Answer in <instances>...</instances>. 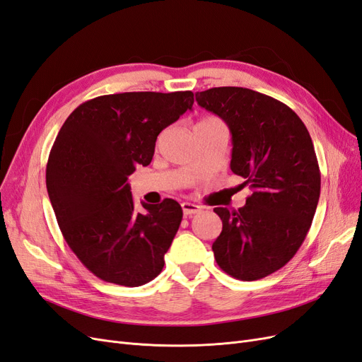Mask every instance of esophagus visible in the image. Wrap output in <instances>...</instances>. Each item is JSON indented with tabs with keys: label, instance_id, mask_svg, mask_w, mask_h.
Segmentation results:
<instances>
[{
	"label": "esophagus",
	"instance_id": "34e87169",
	"mask_svg": "<svg viewBox=\"0 0 362 362\" xmlns=\"http://www.w3.org/2000/svg\"><path fill=\"white\" fill-rule=\"evenodd\" d=\"M181 206H182L184 216H193V214L201 211V206L196 205V204H192V202H182Z\"/></svg>",
	"mask_w": 362,
	"mask_h": 362
}]
</instances>
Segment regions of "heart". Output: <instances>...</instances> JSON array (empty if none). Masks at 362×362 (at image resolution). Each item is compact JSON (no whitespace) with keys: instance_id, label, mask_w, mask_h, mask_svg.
Segmentation results:
<instances>
[{"instance_id":"obj_1","label":"heart","mask_w":362,"mask_h":362,"mask_svg":"<svg viewBox=\"0 0 362 362\" xmlns=\"http://www.w3.org/2000/svg\"><path fill=\"white\" fill-rule=\"evenodd\" d=\"M218 124H222V122L217 117H204L196 125H218Z\"/></svg>"}]
</instances>
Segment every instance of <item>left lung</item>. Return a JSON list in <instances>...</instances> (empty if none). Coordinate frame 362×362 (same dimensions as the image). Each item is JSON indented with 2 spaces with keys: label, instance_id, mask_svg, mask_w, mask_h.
<instances>
[{
  "label": "left lung",
  "instance_id": "1",
  "mask_svg": "<svg viewBox=\"0 0 362 362\" xmlns=\"http://www.w3.org/2000/svg\"><path fill=\"white\" fill-rule=\"evenodd\" d=\"M196 101L226 122L231 170L252 189L238 210L214 208L223 225L214 258L235 279H261L287 264L311 228L320 198L311 136L288 105L245 87H213Z\"/></svg>",
  "mask_w": 362,
  "mask_h": 362
}]
</instances>
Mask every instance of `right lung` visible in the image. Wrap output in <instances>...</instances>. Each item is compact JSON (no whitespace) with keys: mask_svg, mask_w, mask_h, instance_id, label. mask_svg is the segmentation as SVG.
Segmentation results:
<instances>
[{"mask_svg":"<svg viewBox=\"0 0 362 362\" xmlns=\"http://www.w3.org/2000/svg\"><path fill=\"white\" fill-rule=\"evenodd\" d=\"M193 92L93 98L64 120L47 164V189L68 246L95 276L139 287L160 275L182 221L173 199L137 213L128 177L148 166L161 131L192 110Z\"/></svg>","mask_w":362,"mask_h":362,"instance_id":"right-lung-1","label":"right lung"}]
</instances>
